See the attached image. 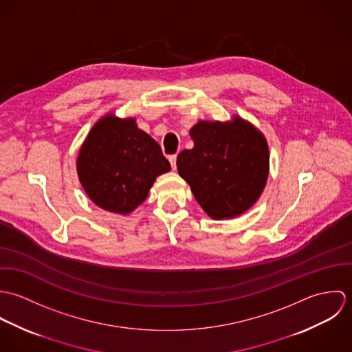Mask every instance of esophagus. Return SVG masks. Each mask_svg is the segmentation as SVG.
<instances>
[{
  "instance_id": "1",
  "label": "esophagus",
  "mask_w": 352,
  "mask_h": 352,
  "mask_svg": "<svg viewBox=\"0 0 352 352\" xmlns=\"http://www.w3.org/2000/svg\"><path fill=\"white\" fill-rule=\"evenodd\" d=\"M176 158H177V155H176V154H172V155H169V157H168V160H169V162H170V165H172V168H173V169L176 168Z\"/></svg>"
}]
</instances>
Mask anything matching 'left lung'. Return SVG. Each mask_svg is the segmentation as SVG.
Wrapping results in <instances>:
<instances>
[{
    "label": "left lung",
    "mask_w": 352,
    "mask_h": 352,
    "mask_svg": "<svg viewBox=\"0 0 352 352\" xmlns=\"http://www.w3.org/2000/svg\"><path fill=\"white\" fill-rule=\"evenodd\" d=\"M194 148L177 155L179 175L212 219L244 214L261 197L270 173L264 134L234 115L230 120H199L190 130Z\"/></svg>",
    "instance_id": "obj_1"
}]
</instances>
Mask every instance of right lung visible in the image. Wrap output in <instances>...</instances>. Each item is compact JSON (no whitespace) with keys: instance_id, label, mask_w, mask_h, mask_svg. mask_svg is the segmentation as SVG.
<instances>
[{"instance_id":"right-lung-1","label":"right lung","mask_w":352,"mask_h":352,"mask_svg":"<svg viewBox=\"0 0 352 352\" xmlns=\"http://www.w3.org/2000/svg\"><path fill=\"white\" fill-rule=\"evenodd\" d=\"M80 183L98 207L127 215L149 195L160 175L170 170L160 145L138 129L135 118L102 115L82 142L77 161Z\"/></svg>"}]
</instances>
